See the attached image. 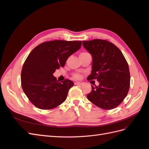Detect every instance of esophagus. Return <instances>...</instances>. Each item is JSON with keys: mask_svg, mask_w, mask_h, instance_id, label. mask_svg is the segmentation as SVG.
<instances>
[{"mask_svg": "<svg viewBox=\"0 0 149 149\" xmlns=\"http://www.w3.org/2000/svg\"><path fill=\"white\" fill-rule=\"evenodd\" d=\"M75 85H77V86H81L83 84L82 83H80V82H76L74 83Z\"/></svg>", "mask_w": 149, "mask_h": 149, "instance_id": "1", "label": "esophagus"}]
</instances>
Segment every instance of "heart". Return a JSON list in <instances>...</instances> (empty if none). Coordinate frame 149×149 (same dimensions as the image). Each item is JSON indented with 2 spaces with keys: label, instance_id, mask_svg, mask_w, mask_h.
Listing matches in <instances>:
<instances>
[{
  "label": "heart",
  "instance_id": "obj_1",
  "mask_svg": "<svg viewBox=\"0 0 149 149\" xmlns=\"http://www.w3.org/2000/svg\"><path fill=\"white\" fill-rule=\"evenodd\" d=\"M86 54H88V53H86V52L81 53L80 54V55H86ZM74 78H76V79H80V78H81V75L79 74H75L74 75Z\"/></svg>",
  "mask_w": 149,
  "mask_h": 149
}]
</instances>
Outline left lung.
I'll use <instances>...</instances> for the list:
<instances>
[{
    "mask_svg": "<svg viewBox=\"0 0 149 149\" xmlns=\"http://www.w3.org/2000/svg\"><path fill=\"white\" fill-rule=\"evenodd\" d=\"M83 46L93 58L91 74L87 79H97L99 86H91L87 95L89 101L104 109L118 106L127 96L130 72L123 53L113 43L104 40L83 41Z\"/></svg>",
    "mask_w": 149,
    "mask_h": 149,
    "instance_id": "obj_1",
    "label": "left lung"
}]
</instances>
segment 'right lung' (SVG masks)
<instances>
[{"label": "right lung", "mask_w": 149, "mask_h": 149, "mask_svg": "<svg viewBox=\"0 0 149 149\" xmlns=\"http://www.w3.org/2000/svg\"><path fill=\"white\" fill-rule=\"evenodd\" d=\"M81 41L53 40L38 45L30 52L22 67L21 84L25 95L41 109H51L63 102L74 83L59 82L53 76L63 67L72 54L80 49Z\"/></svg>", "instance_id": "right-lung-1"}]
</instances>
